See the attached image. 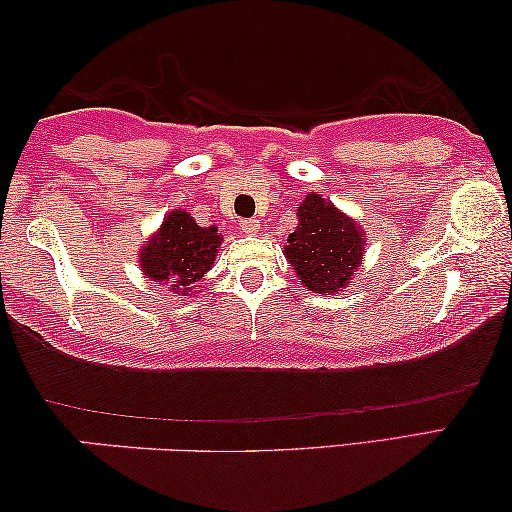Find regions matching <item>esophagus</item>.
<instances>
[{
  "mask_svg": "<svg viewBox=\"0 0 512 512\" xmlns=\"http://www.w3.org/2000/svg\"><path fill=\"white\" fill-rule=\"evenodd\" d=\"M240 233H244V235H256L258 233V221H242L240 223Z\"/></svg>",
  "mask_w": 512,
  "mask_h": 512,
  "instance_id": "obj_1",
  "label": "esophagus"
}]
</instances>
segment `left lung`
Instances as JSON below:
<instances>
[{"instance_id":"left-lung-1","label":"left lung","mask_w":512,"mask_h":512,"mask_svg":"<svg viewBox=\"0 0 512 512\" xmlns=\"http://www.w3.org/2000/svg\"><path fill=\"white\" fill-rule=\"evenodd\" d=\"M296 216L298 226L284 247L293 272L314 293L331 296L347 289L359 270L366 233L319 193L307 195Z\"/></svg>"}]
</instances>
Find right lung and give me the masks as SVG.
<instances>
[{
	"label": "right lung",
	"mask_w": 512,
	"mask_h": 512,
	"mask_svg": "<svg viewBox=\"0 0 512 512\" xmlns=\"http://www.w3.org/2000/svg\"><path fill=\"white\" fill-rule=\"evenodd\" d=\"M221 240L216 226L202 228L184 209H174L139 251V265L153 282L167 284L174 293L186 296L212 270Z\"/></svg>",
	"instance_id": "obj_1"
}]
</instances>
